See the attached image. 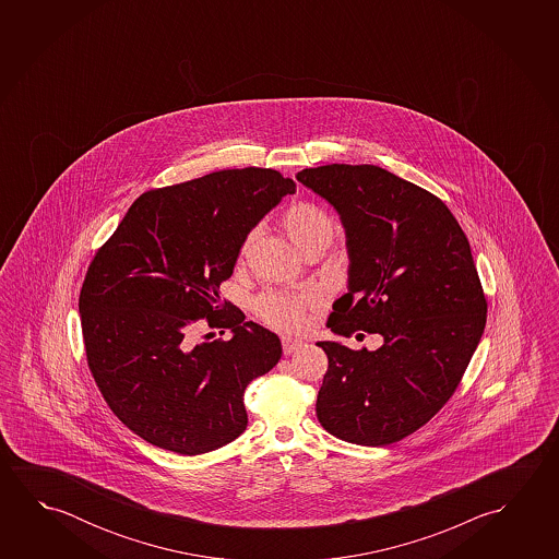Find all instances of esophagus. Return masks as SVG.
Segmentation results:
<instances>
[{
    "instance_id": "obj_1",
    "label": "esophagus",
    "mask_w": 559,
    "mask_h": 559,
    "mask_svg": "<svg viewBox=\"0 0 559 559\" xmlns=\"http://www.w3.org/2000/svg\"><path fill=\"white\" fill-rule=\"evenodd\" d=\"M281 341H283L284 355H293V353L304 347L302 338L286 337V335H284Z\"/></svg>"
}]
</instances>
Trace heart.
<instances>
[{"label":"heart","instance_id":"heart-1","mask_svg":"<svg viewBox=\"0 0 559 559\" xmlns=\"http://www.w3.org/2000/svg\"><path fill=\"white\" fill-rule=\"evenodd\" d=\"M284 229L288 238L300 249L311 243H328L335 234V224L330 214L313 202H296L284 212ZM249 239L241 248V255H246ZM316 304V296L311 294L283 293V290H266L259 294L253 302L255 313L276 330L298 331L306 323V313Z\"/></svg>","mask_w":559,"mask_h":559}]
</instances>
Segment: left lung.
Instances as JSON below:
<instances>
[{
	"instance_id": "8db88e82",
	"label": "left lung",
	"mask_w": 559,
	"mask_h": 559,
	"mask_svg": "<svg viewBox=\"0 0 559 559\" xmlns=\"http://www.w3.org/2000/svg\"><path fill=\"white\" fill-rule=\"evenodd\" d=\"M296 179L333 204L347 234L348 293L328 328L384 337L376 350L318 343L330 360L318 419L353 444H392L449 402L484 333L466 234L439 197L378 165H321Z\"/></svg>"
}]
</instances>
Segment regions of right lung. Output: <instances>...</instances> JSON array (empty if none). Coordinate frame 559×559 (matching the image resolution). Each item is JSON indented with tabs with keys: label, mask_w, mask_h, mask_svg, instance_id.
<instances>
[{
	"label": "right lung",
	"mask_w": 559,
	"mask_h": 559,
	"mask_svg": "<svg viewBox=\"0 0 559 559\" xmlns=\"http://www.w3.org/2000/svg\"><path fill=\"white\" fill-rule=\"evenodd\" d=\"M294 191L266 167L152 189L93 257L80 293L87 365L110 412L150 444L197 456L248 427L246 388L283 348L222 302L221 284L257 222ZM199 320L235 337L192 344Z\"/></svg>",
	"instance_id": "right-lung-1"
}]
</instances>
